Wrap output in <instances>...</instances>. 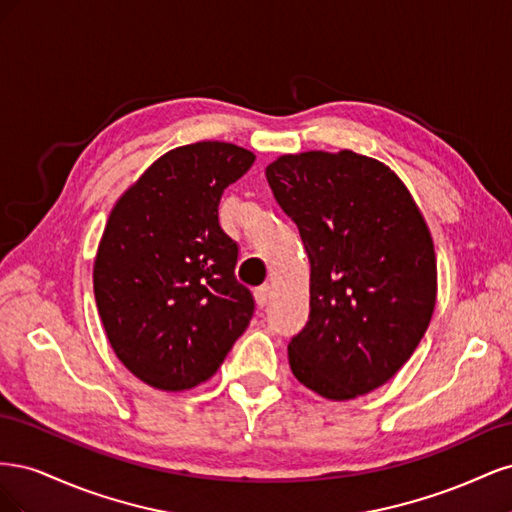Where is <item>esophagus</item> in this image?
Wrapping results in <instances>:
<instances>
[{
    "instance_id": "obj_1",
    "label": "esophagus",
    "mask_w": 512,
    "mask_h": 512,
    "mask_svg": "<svg viewBox=\"0 0 512 512\" xmlns=\"http://www.w3.org/2000/svg\"><path fill=\"white\" fill-rule=\"evenodd\" d=\"M254 297H256V303H258L260 307H265V305L271 301V286H269V284H265V286L256 288Z\"/></svg>"
}]
</instances>
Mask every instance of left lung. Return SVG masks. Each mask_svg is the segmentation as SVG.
Returning <instances> with one entry per match:
<instances>
[{"mask_svg": "<svg viewBox=\"0 0 512 512\" xmlns=\"http://www.w3.org/2000/svg\"><path fill=\"white\" fill-rule=\"evenodd\" d=\"M309 258V320L288 344L294 378L348 401L389 382L429 327L433 239L410 190L350 149L286 153L265 170Z\"/></svg>", "mask_w": 512, "mask_h": 512, "instance_id": "1", "label": "left lung"}]
</instances>
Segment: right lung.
Segmentation results:
<instances>
[{"mask_svg": "<svg viewBox=\"0 0 512 512\" xmlns=\"http://www.w3.org/2000/svg\"><path fill=\"white\" fill-rule=\"evenodd\" d=\"M254 160L222 141L170 149L108 215L94 260L98 314L117 359L153 389L209 380L252 320L218 205Z\"/></svg>", "mask_w": 512, "mask_h": 512, "instance_id": "add662e5", "label": "right lung"}]
</instances>
